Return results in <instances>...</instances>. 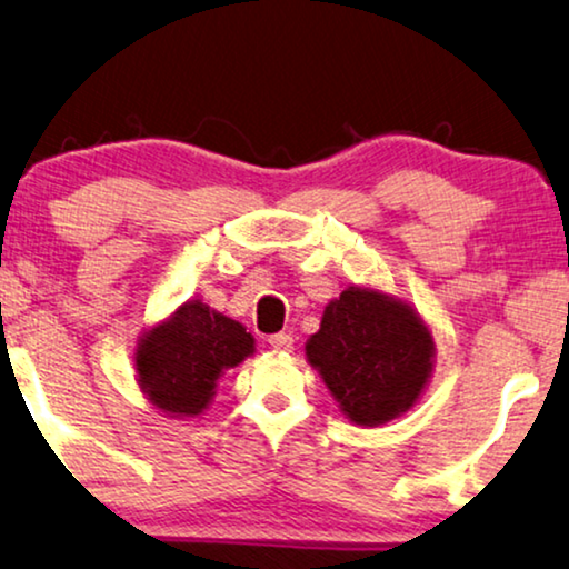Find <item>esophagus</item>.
<instances>
[{
  "label": "esophagus",
  "mask_w": 569,
  "mask_h": 569,
  "mask_svg": "<svg viewBox=\"0 0 569 569\" xmlns=\"http://www.w3.org/2000/svg\"><path fill=\"white\" fill-rule=\"evenodd\" d=\"M269 347L277 349V352H292V337L290 333H271Z\"/></svg>",
  "instance_id": "34e87169"
}]
</instances>
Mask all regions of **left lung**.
<instances>
[{
  "label": "left lung",
  "instance_id": "8db88e82",
  "mask_svg": "<svg viewBox=\"0 0 569 569\" xmlns=\"http://www.w3.org/2000/svg\"><path fill=\"white\" fill-rule=\"evenodd\" d=\"M306 355L355 425H383L415 407L432 372L435 341L388 295L349 287L323 310Z\"/></svg>",
  "mask_w": 569,
  "mask_h": 569
}]
</instances>
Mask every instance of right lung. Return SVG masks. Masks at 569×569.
I'll list each match as a JSON object with an SVG mask.
<instances>
[{"label": "right lung", "mask_w": 569, "mask_h": 569, "mask_svg": "<svg viewBox=\"0 0 569 569\" xmlns=\"http://www.w3.org/2000/svg\"><path fill=\"white\" fill-rule=\"evenodd\" d=\"M253 352V337L232 318L191 300L137 347L139 386L154 407L176 417L207 409L222 370Z\"/></svg>", "instance_id": "right-lung-1"}]
</instances>
